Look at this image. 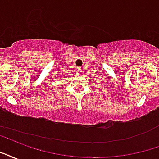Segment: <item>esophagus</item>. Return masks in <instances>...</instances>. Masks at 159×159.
<instances>
[{
    "instance_id": "esophagus-1",
    "label": "esophagus",
    "mask_w": 159,
    "mask_h": 159,
    "mask_svg": "<svg viewBox=\"0 0 159 159\" xmlns=\"http://www.w3.org/2000/svg\"><path fill=\"white\" fill-rule=\"evenodd\" d=\"M77 73H82V70H81V68H77Z\"/></svg>"
}]
</instances>
